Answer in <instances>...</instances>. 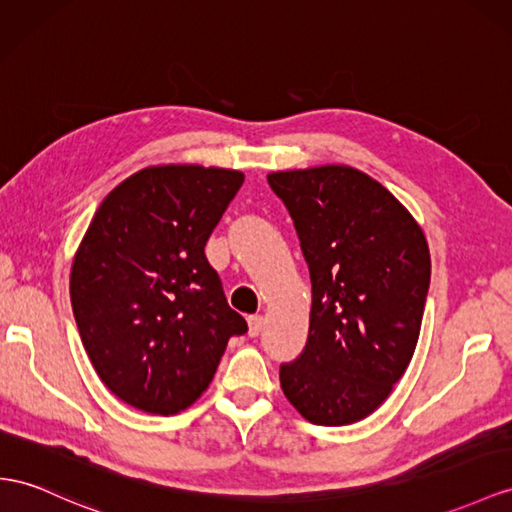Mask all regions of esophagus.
Returning a JSON list of instances; mask_svg holds the SVG:
<instances>
[{
	"label": "esophagus",
	"instance_id": "esophagus-1",
	"mask_svg": "<svg viewBox=\"0 0 512 512\" xmlns=\"http://www.w3.org/2000/svg\"><path fill=\"white\" fill-rule=\"evenodd\" d=\"M261 331H264V318H261V316H248V335L257 337Z\"/></svg>",
	"mask_w": 512,
	"mask_h": 512
}]
</instances>
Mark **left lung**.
Listing matches in <instances>:
<instances>
[{
    "label": "left lung",
    "instance_id": "8db88e82",
    "mask_svg": "<svg viewBox=\"0 0 512 512\" xmlns=\"http://www.w3.org/2000/svg\"><path fill=\"white\" fill-rule=\"evenodd\" d=\"M311 277L307 346L281 365V389L318 426L381 406L409 368L422 329L430 253L396 196L342 164L268 175Z\"/></svg>",
    "mask_w": 512,
    "mask_h": 512
}]
</instances>
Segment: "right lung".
<instances>
[{
	"label": "right lung",
	"instance_id": "obj_1",
	"mask_svg": "<svg viewBox=\"0 0 512 512\" xmlns=\"http://www.w3.org/2000/svg\"><path fill=\"white\" fill-rule=\"evenodd\" d=\"M244 183L240 170L166 164L119 183L71 268L82 344L116 398L175 415L212 383L229 337L248 331L205 244Z\"/></svg>",
	"mask_w": 512,
	"mask_h": 512
}]
</instances>
